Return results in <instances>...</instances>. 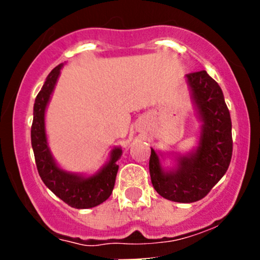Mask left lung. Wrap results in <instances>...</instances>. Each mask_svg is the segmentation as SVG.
I'll use <instances>...</instances> for the list:
<instances>
[{"label": "left lung", "instance_id": "left-lung-1", "mask_svg": "<svg viewBox=\"0 0 260 260\" xmlns=\"http://www.w3.org/2000/svg\"><path fill=\"white\" fill-rule=\"evenodd\" d=\"M190 100L202 126L198 147L186 154H172L175 166L165 169V154L151 148V183L165 199L178 203L201 201L228 171L232 156V124L221 88L207 71L186 76Z\"/></svg>", "mask_w": 260, "mask_h": 260}]
</instances>
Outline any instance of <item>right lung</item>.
Returning <instances> with one entry per match:
<instances>
[{
  "mask_svg": "<svg viewBox=\"0 0 260 260\" xmlns=\"http://www.w3.org/2000/svg\"><path fill=\"white\" fill-rule=\"evenodd\" d=\"M63 63L55 67L47 76L34 104L31 124V147L34 150L38 172L45 186L55 196L76 209L94 208L111 196L118 171L117 160L122 149L115 147L110 159L100 170L90 176L66 171L53 159L45 128V112L57 83Z\"/></svg>",
  "mask_w": 260,
  "mask_h": 260,
  "instance_id": "add662e5",
  "label": "right lung"
}]
</instances>
